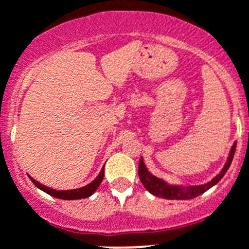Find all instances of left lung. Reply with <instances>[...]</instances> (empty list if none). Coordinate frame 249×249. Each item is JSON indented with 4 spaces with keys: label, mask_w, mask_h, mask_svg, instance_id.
Instances as JSON below:
<instances>
[{
    "label": "left lung",
    "mask_w": 249,
    "mask_h": 249,
    "mask_svg": "<svg viewBox=\"0 0 249 249\" xmlns=\"http://www.w3.org/2000/svg\"><path fill=\"white\" fill-rule=\"evenodd\" d=\"M235 147H237V142L233 143V146L229 151V155H228L227 161H225V165L223 166L220 173L213 177V179L210 182H207V183L197 184V186L169 184L164 179L159 178V177L150 173L145 163H143L142 158H140L139 164L140 180L142 182L143 187L149 191L150 194L157 197H161V198H166V200H190V198H195V197L202 195L203 192H206L207 190H210L211 187L215 186L223 178L224 174L227 173V170L231 166V160L234 158V153H235Z\"/></svg>",
    "instance_id": "8db88e82"
}]
</instances>
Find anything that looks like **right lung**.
<instances>
[{
	"mask_svg": "<svg viewBox=\"0 0 249 249\" xmlns=\"http://www.w3.org/2000/svg\"><path fill=\"white\" fill-rule=\"evenodd\" d=\"M32 182L38 187L39 190H42L43 192L51 195V196L55 197V198H61V200H80V198H86V197L91 196L96 190L98 187L102 183L103 178H104V168L100 170V173L98 174L95 179L90 182L89 184L81 187V188H76V190H67V191H57L53 190V188H49V187L44 186V184L39 183L38 180H36L32 177H29Z\"/></svg>",
	"mask_w": 249,
	"mask_h": 249,
	"instance_id": "add662e5",
	"label": "right lung"
}]
</instances>
